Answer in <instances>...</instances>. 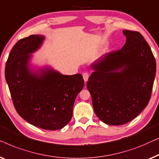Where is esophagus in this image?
I'll use <instances>...</instances> for the list:
<instances>
[{"mask_svg":"<svg viewBox=\"0 0 159 159\" xmlns=\"http://www.w3.org/2000/svg\"><path fill=\"white\" fill-rule=\"evenodd\" d=\"M83 78H84V80L85 82H86L88 80L89 78V74L87 72H85L83 73Z\"/></svg>","mask_w":159,"mask_h":159,"instance_id":"1","label":"esophagus"}]
</instances>
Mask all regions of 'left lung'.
I'll use <instances>...</instances> for the list:
<instances>
[{
  "label": "left lung",
  "instance_id": "8db88e82",
  "mask_svg": "<svg viewBox=\"0 0 159 159\" xmlns=\"http://www.w3.org/2000/svg\"><path fill=\"white\" fill-rule=\"evenodd\" d=\"M123 33L125 45L91 66L95 71L86 84L96 115L111 125L127 123L146 108L156 71L155 57L143 35L127 30Z\"/></svg>",
  "mask_w": 159,
  "mask_h": 159
}]
</instances>
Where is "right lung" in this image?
I'll list each match as a JSON object with an SVG mask.
<instances>
[{"mask_svg":"<svg viewBox=\"0 0 159 159\" xmlns=\"http://www.w3.org/2000/svg\"><path fill=\"white\" fill-rule=\"evenodd\" d=\"M44 39L30 35L18 41L11 50L5 68L6 80L16 110L29 123L55 130L70 122L75 97L84 86L81 74L62 75L48 69L31 73L28 61Z\"/></svg>","mask_w":159,"mask_h":159,"instance_id":"1","label":"right lung"}]
</instances>
